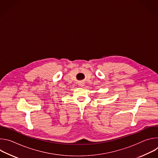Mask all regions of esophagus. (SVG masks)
Returning <instances> with one entry per match:
<instances>
[{
    "label": "esophagus",
    "instance_id": "34e87169",
    "mask_svg": "<svg viewBox=\"0 0 158 158\" xmlns=\"http://www.w3.org/2000/svg\"><path fill=\"white\" fill-rule=\"evenodd\" d=\"M80 85H81V86H83L84 85H83V84H80Z\"/></svg>",
    "mask_w": 158,
    "mask_h": 158
}]
</instances>
